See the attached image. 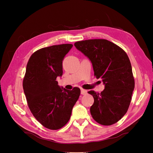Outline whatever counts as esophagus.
<instances>
[{
	"label": "esophagus",
	"instance_id": "34e87169",
	"mask_svg": "<svg viewBox=\"0 0 153 153\" xmlns=\"http://www.w3.org/2000/svg\"><path fill=\"white\" fill-rule=\"evenodd\" d=\"M86 94H87V91L84 90V89H81V94L85 95Z\"/></svg>",
	"mask_w": 153,
	"mask_h": 153
}]
</instances>
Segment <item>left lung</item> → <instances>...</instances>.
<instances>
[{"mask_svg": "<svg viewBox=\"0 0 153 153\" xmlns=\"http://www.w3.org/2000/svg\"><path fill=\"white\" fill-rule=\"evenodd\" d=\"M74 45L90 60L94 76L105 85L101 93L88 92L94 100L90 108L92 118L105 126L116 123L127 112L135 87L128 56L119 46L106 39L81 41Z\"/></svg>", "mask_w": 153, "mask_h": 153, "instance_id": "left-lung-1", "label": "left lung"}]
</instances>
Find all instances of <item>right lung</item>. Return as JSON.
<instances>
[{"mask_svg":"<svg viewBox=\"0 0 153 153\" xmlns=\"http://www.w3.org/2000/svg\"><path fill=\"white\" fill-rule=\"evenodd\" d=\"M71 44L53 45L37 50L27 64L23 88L34 117L45 128L59 129L70 119L80 89L67 90L58 85L62 75V61Z\"/></svg>","mask_w":153,"mask_h":153,"instance_id":"add662e5","label":"right lung"}]
</instances>
